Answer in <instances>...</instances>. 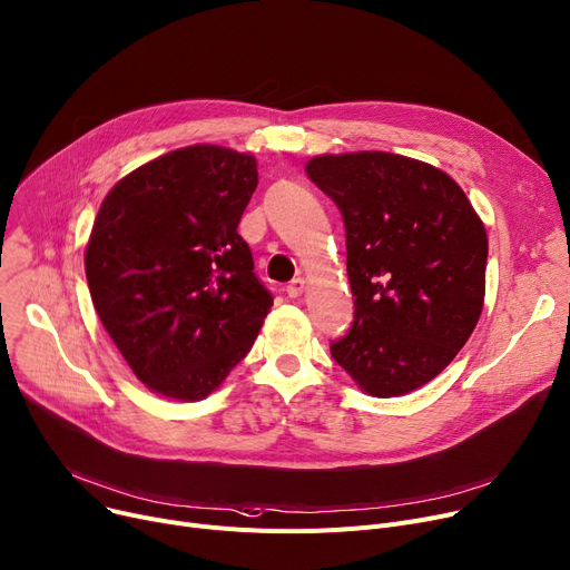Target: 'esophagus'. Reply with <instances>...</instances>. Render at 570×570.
<instances>
[{
	"instance_id": "esophagus-1",
	"label": "esophagus",
	"mask_w": 570,
	"mask_h": 570,
	"mask_svg": "<svg viewBox=\"0 0 570 570\" xmlns=\"http://www.w3.org/2000/svg\"><path fill=\"white\" fill-rule=\"evenodd\" d=\"M307 291V282L305 279H302V277H297V279H293L288 286H286V293H288V297H299L302 293H305Z\"/></svg>"
}]
</instances>
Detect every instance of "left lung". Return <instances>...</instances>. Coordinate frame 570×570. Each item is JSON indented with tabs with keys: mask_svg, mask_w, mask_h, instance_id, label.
<instances>
[{
	"mask_svg": "<svg viewBox=\"0 0 570 570\" xmlns=\"http://www.w3.org/2000/svg\"><path fill=\"white\" fill-rule=\"evenodd\" d=\"M307 176L346 224L355 297L332 357L368 396H403L449 366L485 295V226L446 171L385 150L325 154Z\"/></svg>",
	"mask_w": 570,
	"mask_h": 570,
	"instance_id": "8db88e82",
	"label": "left lung"
}]
</instances>
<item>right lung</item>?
Wrapping results in <instances>:
<instances>
[{"instance_id": "right-lung-1", "label": "right lung", "mask_w": 570, "mask_h": 570, "mask_svg": "<svg viewBox=\"0 0 570 570\" xmlns=\"http://www.w3.org/2000/svg\"><path fill=\"white\" fill-rule=\"evenodd\" d=\"M256 158L217 144L169 150L114 185L85 249L96 314L132 373L202 401L249 353L273 307L238 234Z\"/></svg>"}]
</instances>
